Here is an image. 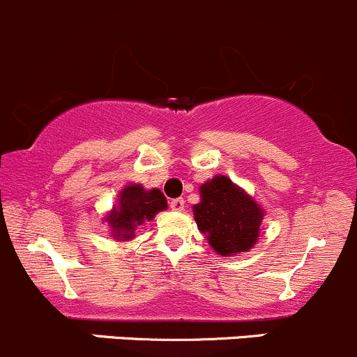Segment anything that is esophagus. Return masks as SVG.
<instances>
[{
  "label": "esophagus",
  "mask_w": 357,
  "mask_h": 357,
  "mask_svg": "<svg viewBox=\"0 0 357 357\" xmlns=\"http://www.w3.org/2000/svg\"><path fill=\"white\" fill-rule=\"evenodd\" d=\"M183 206H185V201H183L182 197H177V199H172V203H170V208L174 209V211H182Z\"/></svg>",
  "instance_id": "obj_1"
}]
</instances>
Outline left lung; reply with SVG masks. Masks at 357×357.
Instances as JSON below:
<instances>
[{
	"instance_id": "obj_1",
	"label": "left lung",
	"mask_w": 357,
	"mask_h": 357,
	"mask_svg": "<svg viewBox=\"0 0 357 357\" xmlns=\"http://www.w3.org/2000/svg\"><path fill=\"white\" fill-rule=\"evenodd\" d=\"M201 201L192 206L197 229L220 256L248 252L258 242L264 209L225 175H215L199 187Z\"/></svg>"
}]
</instances>
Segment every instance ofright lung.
<instances>
[{
	"label": "right lung",
	"mask_w": 357,
	"mask_h": 357,
	"mask_svg": "<svg viewBox=\"0 0 357 357\" xmlns=\"http://www.w3.org/2000/svg\"><path fill=\"white\" fill-rule=\"evenodd\" d=\"M168 208L167 197L160 189H144L141 183H128L119 192V199L106 213L113 241L127 242L135 237L139 225L151 222L160 211Z\"/></svg>",
	"instance_id": "right-lung-1"
}]
</instances>
